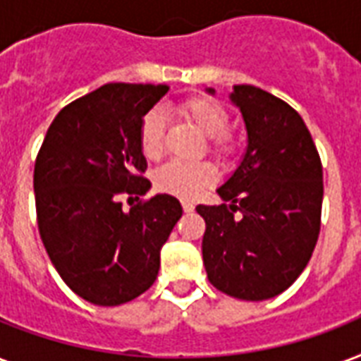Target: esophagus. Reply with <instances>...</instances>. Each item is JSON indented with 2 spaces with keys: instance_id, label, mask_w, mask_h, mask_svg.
<instances>
[{
  "instance_id": "esophagus-1",
  "label": "esophagus",
  "mask_w": 361,
  "mask_h": 361,
  "mask_svg": "<svg viewBox=\"0 0 361 361\" xmlns=\"http://www.w3.org/2000/svg\"><path fill=\"white\" fill-rule=\"evenodd\" d=\"M181 206H183V210H185V212H192V210H195V204H192L191 200H187V199L181 200Z\"/></svg>"
}]
</instances>
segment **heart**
<instances>
[{"mask_svg":"<svg viewBox=\"0 0 361 361\" xmlns=\"http://www.w3.org/2000/svg\"><path fill=\"white\" fill-rule=\"evenodd\" d=\"M174 111L189 121L192 126H197L204 136L210 137V149L216 155L224 159L235 155L238 149V142L227 130L229 115L219 102L208 96H192V98L174 104ZM164 128H166V119L161 107H153L144 115L142 125H140V149L145 159L153 161L161 157ZM214 181H216V170L208 162L187 164V162L170 161L155 172L157 189L174 197H181V199L197 197Z\"/></svg>","mask_w":361,"mask_h":361,"instance_id":"heart-1","label":"heart"}]
</instances>
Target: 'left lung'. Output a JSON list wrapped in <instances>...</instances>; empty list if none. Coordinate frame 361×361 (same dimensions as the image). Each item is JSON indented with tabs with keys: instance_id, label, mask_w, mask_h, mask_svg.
<instances>
[{
	"instance_id": "left-lung-1",
	"label": "left lung",
	"mask_w": 361,
	"mask_h": 361,
	"mask_svg": "<svg viewBox=\"0 0 361 361\" xmlns=\"http://www.w3.org/2000/svg\"><path fill=\"white\" fill-rule=\"evenodd\" d=\"M231 102L240 109L247 147L217 189L224 204L197 206L206 221L202 259L214 288L263 301L288 290L314 252L324 199L322 161L305 121L284 100L252 85H235Z\"/></svg>"
}]
</instances>
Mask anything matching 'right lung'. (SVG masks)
Masks as SVG:
<instances>
[{
  "label": "right lung",
  "instance_id": "1",
  "mask_svg": "<svg viewBox=\"0 0 361 361\" xmlns=\"http://www.w3.org/2000/svg\"><path fill=\"white\" fill-rule=\"evenodd\" d=\"M166 92V85L109 82L77 98L54 117L35 159L43 246L70 290L100 307L149 290L162 244L183 214L172 195L128 212L121 202L149 191L140 125Z\"/></svg>",
  "mask_w": 361,
  "mask_h": 361
}]
</instances>
